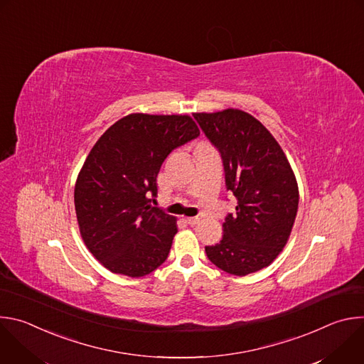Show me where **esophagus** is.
Here are the masks:
<instances>
[{
    "instance_id": "34e87169",
    "label": "esophagus",
    "mask_w": 364,
    "mask_h": 364,
    "mask_svg": "<svg viewBox=\"0 0 364 364\" xmlns=\"http://www.w3.org/2000/svg\"><path fill=\"white\" fill-rule=\"evenodd\" d=\"M200 222V218H187V223L190 225V226H194V225H197Z\"/></svg>"
}]
</instances>
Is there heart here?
Here are the masks:
<instances>
[{
	"label": "heart",
	"mask_w": 364,
	"mask_h": 364,
	"mask_svg": "<svg viewBox=\"0 0 364 364\" xmlns=\"http://www.w3.org/2000/svg\"><path fill=\"white\" fill-rule=\"evenodd\" d=\"M200 145H201V144H200ZM203 145H204V144H203Z\"/></svg>",
	"instance_id": "obj_1"
}]
</instances>
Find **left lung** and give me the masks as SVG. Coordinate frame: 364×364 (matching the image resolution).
<instances>
[{"instance_id":"1","label":"left lung","mask_w":364,"mask_h":364,"mask_svg":"<svg viewBox=\"0 0 364 364\" xmlns=\"http://www.w3.org/2000/svg\"><path fill=\"white\" fill-rule=\"evenodd\" d=\"M194 119L219 149L226 187L237 200L223 237L205 246L222 271L245 277L269 267L287 245L298 210V184L274 135L240 109L196 112Z\"/></svg>"}]
</instances>
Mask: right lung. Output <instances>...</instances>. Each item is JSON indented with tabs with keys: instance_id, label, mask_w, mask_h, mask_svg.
<instances>
[{
	"instance_id": "1",
	"label": "right lung",
	"mask_w": 364,
	"mask_h": 364,
	"mask_svg": "<svg viewBox=\"0 0 364 364\" xmlns=\"http://www.w3.org/2000/svg\"><path fill=\"white\" fill-rule=\"evenodd\" d=\"M188 115L129 114L96 141L75 184L80 236L114 274L139 278L170 253L177 219L151 205L167 155L197 138Z\"/></svg>"
}]
</instances>
